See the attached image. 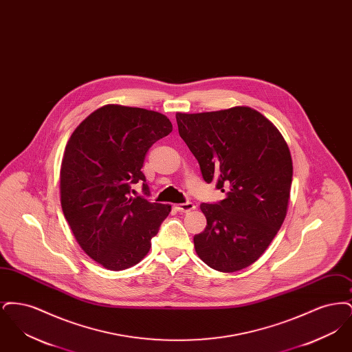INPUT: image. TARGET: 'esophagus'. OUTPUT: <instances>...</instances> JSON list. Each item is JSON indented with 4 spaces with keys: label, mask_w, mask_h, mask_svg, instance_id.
<instances>
[{
    "label": "esophagus",
    "mask_w": 352,
    "mask_h": 352,
    "mask_svg": "<svg viewBox=\"0 0 352 352\" xmlns=\"http://www.w3.org/2000/svg\"><path fill=\"white\" fill-rule=\"evenodd\" d=\"M194 208H195V206H194V203H191V201H186V203L177 204V206H175V210H177L178 212H188V211H192Z\"/></svg>",
    "instance_id": "obj_1"
}]
</instances>
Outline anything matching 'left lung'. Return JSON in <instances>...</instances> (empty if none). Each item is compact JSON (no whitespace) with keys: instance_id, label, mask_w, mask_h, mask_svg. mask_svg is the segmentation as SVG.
I'll list each match as a JSON object with an SVG mask.
<instances>
[{"instance_id":"1","label":"left lung","mask_w":352,"mask_h":352,"mask_svg":"<svg viewBox=\"0 0 352 352\" xmlns=\"http://www.w3.org/2000/svg\"><path fill=\"white\" fill-rule=\"evenodd\" d=\"M175 118L203 179L215 181L226 192L223 201L201 203L207 226L194 236L195 251L219 272L247 268L268 248L286 217L293 162L284 137L248 107Z\"/></svg>"}]
</instances>
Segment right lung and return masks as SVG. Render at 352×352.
Segmentation results:
<instances>
[{
	"label": "right lung",
	"mask_w": 352,
	"mask_h": 352,
	"mask_svg": "<svg viewBox=\"0 0 352 352\" xmlns=\"http://www.w3.org/2000/svg\"><path fill=\"white\" fill-rule=\"evenodd\" d=\"M173 125L166 116L142 108L105 105L68 140L60 168V201L71 231L83 251L111 270L138 264L149 252L171 206L131 197L142 182L141 168L151 145Z\"/></svg>",
	"instance_id": "right-lung-1"
}]
</instances>
